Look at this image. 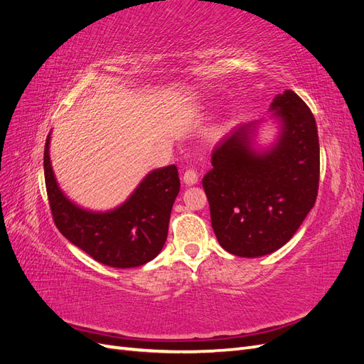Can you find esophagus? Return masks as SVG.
<instances>
[{
  "instance_id": "obj_1",
  "label": "esophagus",
  "mask_w": 364,
  "mask_h": 364,
  "mask_svg": "<svg viewBox=\"0 0 364 364\" xmlns=\"http://www.w3.org/2000/svg\"><path fill=\"white\" fill-rule=\"evenodd\" d=\"M197 181H199V174H197V171H194L193 168L186 170L183 173V182L186 185H194V183H197Z\"/></svg>"
}]
</instances>
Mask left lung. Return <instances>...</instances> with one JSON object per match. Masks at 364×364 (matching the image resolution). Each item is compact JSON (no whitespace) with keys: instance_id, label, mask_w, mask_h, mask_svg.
Masks as SVG:
<instances>
[{"instance_id":"8db88e82","label":"left lung","mask_w":364,"mask_h":364,"mask_svg":"<svg viewBox=\"0 0 364 364\" xmlns=\"http://www.w3.org/2000/svg\"><path fill=\"white\" fill-rule=\"evenodd\" d=\"M281 121L273 147L255 151L257 123L235 127L213 150L202 181L220 246L255 258L278 250L316 203L321 150L314 115L302 98L284 91L272 103Z\"/></svg>"}]
</instances>
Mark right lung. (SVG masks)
<instances>
[{"mask_svg":"<svg viewBox=\"0 0 364 364\" xmlns=\"http://www.w3.org/2000/svg\"><path fill=\"white\" fill-rule=\"evenodd\" d=\"M48 150L50 135L43 150V174L54 225L65 238L95 261L117 269L138 267L158 255L181 188L176 165L149 173L134 194L112 211L92 213L74 205L60 191Z\"/></svg>","mask_w":364,"mask_h":364,"instance_id":"add662e5","label":"right lung"}]
</instances>
